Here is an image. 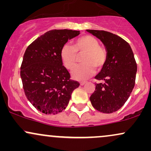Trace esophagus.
<instances>
[{
  "label": "esophagus",
  "instance_id": "esophagus-1",
  "mask_svg": "<svg viewBox=\"0 0 151 151\" xmlns=\"http://www.w3.org/2000/svg\"><path fill=\"white\" fill-rule=\"evenodd\" d=\"M86 81H81V82H80V85L81 86H83V85H84V84H86Z\"/></svg>",
  "mask_w": 151,
  "mask_h": 151
}]
</instances>
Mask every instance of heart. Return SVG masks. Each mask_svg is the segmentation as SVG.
<instances>
[{"mask_svg": "<svg viewBox=\"0 0 151 151\" xmlns=\"http://www.w3.org/2000/svg\"><path fill=\"white\" fill-rule=\"evenodd\" d=\"M81 58L83 65L77 66L72 72V77L79 81L89 79L93 75L95 68L101 70L107 61L106 50L99 45V41L93 36L85 35L74 41L73 45L66 44L60 50V58L67 70H72L77 62V55Z\"/></svg>", "mask_w": 151, "mask_h": 151, "instance_id": "1", "label": "heart"}]
</instances>
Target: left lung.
Here are the masks:
<instances>
[{
	"instance_id": "obj_1",
	"label": "left lung",
	"mask_w": 151,
	"mask_h": 151,
	"mask_svg": "<svg viewBox=\"0 0 151 151\" xmlns=\"http://www.w3.org/2000/svg\"><path fill=\"white\" fill-rule=\"evenodd\" d=\"M104 45L107 61L95 79L104 81L96 84L90 101L99 111L111 114L124 106L135 86L137 65L130 45L116 35L104 30H86Z\"/></svg>"
}]
</instances>
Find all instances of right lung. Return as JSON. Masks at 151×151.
I'll return each mask as SVG.
<instances>
[{"label":"right lung","instance_id":"obj_1","mask_svg":"<svg viewBox=\"0 0 151 151\" xmlns=\"http://www.w3.org/2000/svg\"><path fill=\"white\" fill-rule=\"evenodd\" d=\"M80 34L72 30H52L27 47L20 67L25 96L37 110L57 114L68 105L72 91L79 86L71 80L63 66L60 50L68 40Z\"/></svg>","mask_w":151,"mask_h":151}]
</instances>
